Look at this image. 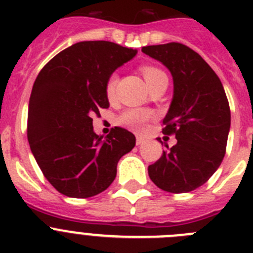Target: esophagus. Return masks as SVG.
Wrapping results in <instances>:
<instances>
[{"instance_id": "obj_1", "label": "esophagus", "mask_w": 253, "mask_h": 253, "mask_svg": "<svg viewBox=\"0 0 253 253\" xmlns=\"http://www.w3.org/2000/svg\"><path fill=\"white\" fill-rule=\"evenodd\" d=\"M143 142H145V138H143L142 136H137V137H136V143H137V145H141V143Z\"/></svg>"}]
</instances>
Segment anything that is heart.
Returning <instances> with one entry per match:
<instances>
[{
    "instance_id": "b5f03b06",
    "label": "heart",
    "mask_w": 253,
    "mask_h": 253,
    "mask_svg": "<svg viewBox=\"0 0 253 253\" xmlns=\"http://www.w3.org/2000/svg\"><path fill=\"white\" fill-rule=\"evenodd\" d=\"M141 72H142L143 77L146 79L149 87L152 83H155L156 81L161 78H165L166 74L160 70L159 68L151 67V65H143L141 68ZM118 82V76L116 73L111 74L110 78L107 79L106 82V95L108 99H112L116 94V87H117ZM152 118V113L149 111L145 110H128L126 112L122 113L118 118V124L121 126L127 127V128L132 129L135 132H142L143 129L146 128L147 124Z\"/></svg>"
}]
</instances>
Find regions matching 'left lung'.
Wrapping results in <instances>:
<instances>
[{"label": "left lung", "instance_id": "left-lung-1", "mask_svg": "<svg viewBox=\"0 0 253 253\" xmlns=\"http://www.w3.org/2000/svg\"><path fill=\"white\" fill-rule=\"evenodd\" d=\"M142 53L165 65L174 82L163 133L175 135L176 143L149 166V176L165 192H192L214 174L226 154L231 127L226 92L214 70L185 45H150Z\"/></svg>", "mask_w": 253, "mask_h": 253}]
</instances>
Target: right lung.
I'll return each mask as SVG.
<instances>
[{"label": "right lung", "mask_w": 253, "mask_h": 253, "mask_svg": "<svg viewBox=\"0 0 253 253\" xmlns=\"http://www.w3.org/2000/svg\"><path fill=\"white\" fill-rule=\"evenodd\" d=\"M136 54L111 42H81L39 73L29 101L27 140L42 174L61 194L89 198L106 190L118 160L135 147V135L122 127L104 138L95 135L92 117L110 107L107 79Z\"/></svg>", "instance_id": "obj_1"}]
</instances>
